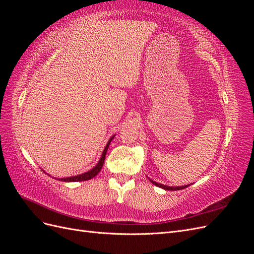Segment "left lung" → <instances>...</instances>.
I'll return each instance as SVG.
<instances>
[{"label":"left lung","mask_w":254,"mask_h":254,"mask_svg":"<svg viewBox=\"0 0 254 254\" xmlns=\"http://www.w3.org/2000/svg\"><path fill=\"white\" fill-rule=\"evenodd\" d=\"M149 179V181L152 183V184H155V186H157V187H159V188H161V189H164V190H183V189H186V188H188L190 184H188V186H181V187H168V186H165V184H161V183H158V182H156V181H153V180H151L150 178H148Z\"/></svg>","instance_id":"1"}]
</instances>
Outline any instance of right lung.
Segmentation results:
<instances>
[{
  "mask_svg": "<svg viewBox=\"0 0 254 254\" xmlns=\"http://www.w3.org/2000/svg\"><path fill=\"white\" fill-rule=\"evenodd\" d=\"M114 136H115V134H113V135L110 137V139H109L108 143L106 144L101 158H99L97 164H96L93 168H91L90 171H88V172H86V173H82V174L77 175V176L65 177V178H57V180L64 181V182H77V181H87V180H90V179L93 178V177H95L99 172H101V170H102V167H103V165H104V161H105V157H106L107 150H108L109 145H110L111 141L114 139ZM43 172H44V171H43ZM47 174H48V173H47ZM49 176H50V175H49Z\"/></svg>",
  "mask_w": 254,
  "mask_h": 254,
  "instance_id": "1",
  "label": "right lung"
}]
</instances>
